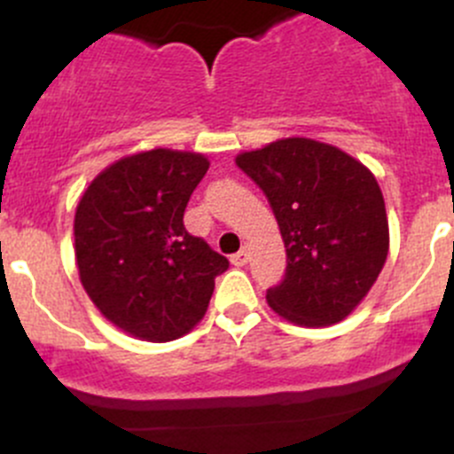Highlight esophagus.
Listing matches in <instances>:
<instances>
[{"mask_svg":"<svg viewBox=\"0 0 454 454\" xmlns=\"http://www.w3.org/2000/svg\"><path fill=\"white\" fill-rule=\"evenodd\" d=\"M248 256H250L248 248H241L239 253L231 256V261H232V265H237V268H241V265H246V263H248Z\"/></svg>","mask_w":454,"mask_h":454,"instance_id":"esophagus-1","label":"esophagus"}]
</instances>
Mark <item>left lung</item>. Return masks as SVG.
Masks as SVG:
<instances>
[{
    "label": "left lung",
    "mask_w": 454,
    "mask_h": 454,
    "mask_svg": "<svg viewBox=\"0 0 454 454\" xmlns=\"http://www.w3.org/2000/svg\"><path fill=\"white\" fill-rule=\"evenodd\" d=\"M281 228L286 277L265 299L294 325L347 318L367 296L388 254L382 191L364 164L325 142L277 140L237 155Z\"/></svg>",
    "instance_id": "obj_1"
}]
</instances>
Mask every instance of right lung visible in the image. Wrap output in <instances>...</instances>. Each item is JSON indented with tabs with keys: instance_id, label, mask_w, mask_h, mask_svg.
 Returning <instances> with one entry per match:
<instances>
[{
	"instance_id": "right-lung-1",
	"label": "right lung",
	"mask_w": 454,
	"mask_h": 454,
	"mask_svg": "<svg viewBox=\"0 0 454 454\" xmlns=\"http://www.w3.org/2000/svg\"><path fill=\"white\" fill-rule=\"evenodd\" d=\"M208 171L201 153L151 149L105 168L76 206L74 253L91 303L149 342L204 318L228 259L184 228L191 193Z\"/></svg>"
}]
</instances>
